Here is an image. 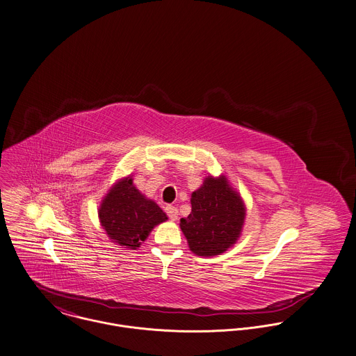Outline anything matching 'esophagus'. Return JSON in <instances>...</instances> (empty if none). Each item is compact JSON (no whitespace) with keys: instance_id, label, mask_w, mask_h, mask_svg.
<instances>
[{"instance_id":"esophagus-1","label":"esophagus","mask_w":356,"mask_h":356,"mask_svg":"<svg viewBox=\"0 0 356 356\" xmlns=\"http://www.w3.org/2000/svg\"><path fill=\"white\" fill-rule=\"evenodd\" d=\"M165 211H166L168 217H169L172 221H176V220H177V217H179V210H177V207H175V206H172V204H168V206L165 207Z\"/></svg>"}]
</instances>
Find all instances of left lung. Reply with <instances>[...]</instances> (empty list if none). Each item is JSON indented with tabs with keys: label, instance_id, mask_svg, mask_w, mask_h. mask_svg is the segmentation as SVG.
I'll return each mask as SVG.
<instances>
[{
	"label": "left lung",
	"instance_id": "obj_1",
	"mask_svg": "<svg viewBox=\"0 0 356 356\" xmlns=\"http://www.w3.org/2000/svg\"><path fill=\"white\" fill-rule=\"evenodd\" d=\"M191 213L180 220L190 250L199 257H214L236 243L244 222V204L227 179L206 177L193 193Z\"/></svg>",
	"mask_w": 356,
	"mask_h": 356
}]
</instances>
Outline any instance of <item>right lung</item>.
<instances>
[{"label": "right lung", "instance_id": "right-lung-1", "mask_svg": "<svg viewBox=\"0 0 356 356\" xmlns=\"http://www.w3.org/2000/svg\"><path fill=\"white\" fill-rule=\"evenodd\" d=\"M98 214L108 236L132 250L147 238L156 225L168 220L156 202L135 188L131 177L120 180L108 193Z\"/></svg>", "mask_w": 356, "mask_h": 356}]
</instances>
